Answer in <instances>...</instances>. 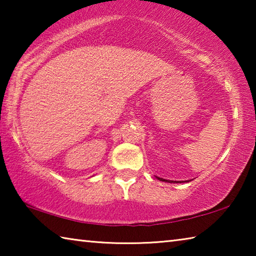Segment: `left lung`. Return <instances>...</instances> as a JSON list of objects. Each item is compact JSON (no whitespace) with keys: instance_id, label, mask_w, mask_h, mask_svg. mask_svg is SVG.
<instances>
[{"instance_id":"obj_1","label":"left lung","mask_w":256,"mask_h":256,"mask_svg":"<svg viewBox=\"0 0 256 256\" xmlns=\"http://www.w3.org/2000/svg\"><path fill=\"white\" fill-rule=\"evenodd\" d=\"M157 177V176H156ZM157 180H162V182H167V183H175L174 180H164V178H162V177H157ZM190 180H184V182H190ZM177 183V182H176Z\"/></svg>"}]
</instances>
